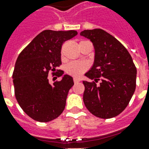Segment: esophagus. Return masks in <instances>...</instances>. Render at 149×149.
I'll return each instance as SVG.
<instances>
[{
  "instance_id": "34e87169",
  "label": "esophagus",
  "mask_w": 149,
  "mask_h": 149,
  "mask_svg": "<svg viewBox=\"0 0 149 149\" xmlns=\"http://www.w3.org/2000/svg\"><path fill=\"white\" fill-rule=\"evenodd\" d=\"M73 81H74V83H78L80 81V80L78 78H73Z\"/></svg>"
}]
</instances>
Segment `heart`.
Wrapping results in <instances>:
<instances>
[{
	"instance_id": "1",
	"label": "heart",
	"mask_w": 149,
	"mask_h": 149,
	"mask_svg": "<svg viewBox=\"0 0 149 149\" xmlns=\"http://www.w3.org/2000/svg\"><path fill=\"white\" fill-rule=\"evenodd\" d=\"M88 66L86 64L82 62L72 61L68 63L65 67V71L67 73L72 75L73 77H80L86 69Z\"/></svg>"
}]
</instances>
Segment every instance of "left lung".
I'll use <instances>...</instances> for the list:
<instances>
[{
    "instance_id": "1",
    "label": "left lung",
    "mask_w": 149,
    "mask_h": 149,
    "mask_svg": "<svg viewBox=\"0 0 149 149\" xmlns=\"http://www.w3.org/2000/svg\"><path fill=\"white\" fill-rule=\"evenodd\" d=\"M80 34L90 40L95 50L93 65L84 74L93 81H83L84 104L97 117H115L125 110L134 93L136 68L128 50L111 34L100 29Z\"/></svg>"
}]
</instances>
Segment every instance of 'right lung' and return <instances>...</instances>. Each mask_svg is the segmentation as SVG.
Wrapping results in <instances>:
<instances>
[{"mask_svg":"<svg viewBox=\"0 0 149 149\" xmlns=\"http://www.w3.org/2000/svg\"><path fill=\"white\" fill-rule=\"evenodd\" d=\"M77 35L75 30L43 31L18 56L13 73L15 97L23 111L37 121H51L65 109L73 79L58 70L61 81L51 84L48 75L61 65L62 44Z\"/></svg>","mask_w":149,"mask_h":149,"instance_id":"obj_1","label":"right lung"}]
</instances>
